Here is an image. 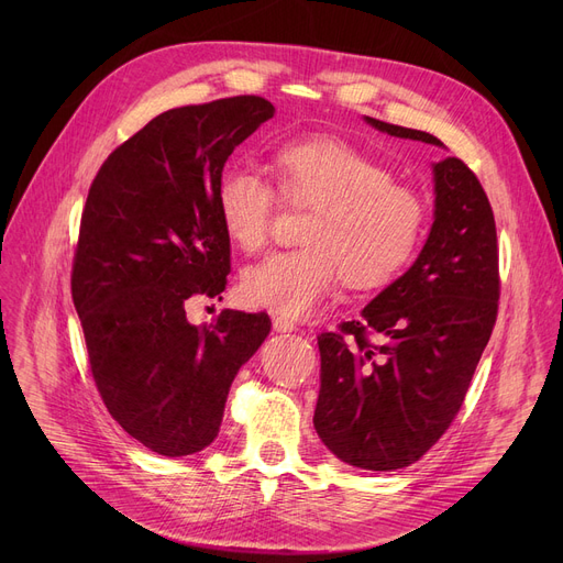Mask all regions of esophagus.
Here are the masks:
<instances>
[{
    "mask_svg": "<svg viewBox=\"0 0 563 563\" xmlns=\"http://www.w3.org/2000/svg\"><path fill=\"white\" fill-rule=\"evenodd\" d=\"M274 329L278 333H291V331H297V323H294L287 317H283V314H274Z\"/></svg>",
    "mask_w": 563,
    "mask_h": 563,
    "instance_id": "34e87169",
    "label": "esophagus"
}]
</instances>
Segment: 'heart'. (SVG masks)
<instances>
[{
	"instance_id": "b5f03b06",
	"label": "heart",
	"mask_w": 563,
	"mask_h": 563,
	"mask_svg": "<svg viewBox=\"0 0 563 563\" xmlns=\"http://www.w3.org/2000/svg\"><path fill=\"white\" fill-rule=\"evenodd\" d=\"M278 189L312 210L301 228L303 246L276 251L251 264L240 294L253 308L283 317L310 314L344 276L356 289L380 287L416 253L424 207L420 196L344 139L312 134L276 147ZM278 196L249 168H230L217 187V212L230 240L257 251L269 236Z\"/></svg>"
}]
</instances>
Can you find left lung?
Returning <instances> with one entry per match:
<instances>
[{
  "mask_svg": "<svg viewBox=\"0 0 563 563\" xmlns=\"http://www.w3.org/2000/svg\"><path fill=\"white\" fill-rule=\"evenodd\" d=\"M365 123L445 147L429 132L369 115ZM431 168L433 223L418 260L361 319L317 338V435L340 461L363 470H399L435 445L461 410L495 327L497 232L488 196L456 157ZM369 332L384 344L372 345Z\"/></svg>",
  "mask_w": 563,
  "mask_h": 563,
  "instance_id": "obj_1",
  "label": "left lung"
}]
</instances>
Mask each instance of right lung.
<instances>
[{
    "label": "right lung",
    "instance_id": "right-lung-1",
    "mask_svg": "<svg viewBox=\"0 0 563 563\" xmlns=\"http://www.w3.org/2000/svg\"><path fill=\"white\" fill-rule=\"evenodd\" d=\"M274 113L257 96L168 109L88 189L70 280L88 361L111 418L162 456L212 445L236 372L272 331L266 312L240 310L194 327L185 303L225 289L217 187L234 147Z\"/></svg>",
    "mask_w": 563,
    "mask_h": 563
}]
</instances>
